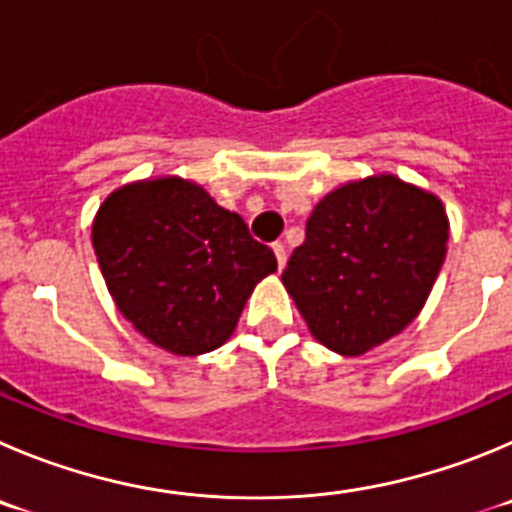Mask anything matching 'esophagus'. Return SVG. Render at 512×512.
Listing matches in <instances>:
<instances>
[{
    "instance_id": "obj_1",
    "label": "esophagus",
    "mask_w": 512,
    "mask_h": 512,
    "mask_svg": "<svg viewBox=\"0 0 512 512\" xmlns=\"http://www.w3.org/2000/svg\"><path fill=\"white\" fill-rule=\"evenodd\" d=\"M272 252H275V257H278V267L283 270L285 260H288V252H285L283 242H275V245H272Z\"/></svg>"
}]
</instances>
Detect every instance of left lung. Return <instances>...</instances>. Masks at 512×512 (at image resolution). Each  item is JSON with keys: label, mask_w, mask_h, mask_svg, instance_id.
<instances>
[{"label": "left lung", "mask_w": 512, "mask_h": 512, "mask_svg": "<svg viewBox=\"0 0 512 512\" xmlns=\"http://www.w3.org/2000/svg\"><path fill=\"white\" fill-rule=\"evenodd\" d=\"M450 240L432 191L394 174L348 181L315 204L283 285L315 341L361 356L427 303Z\"/></svg>", "instance_id": "obj_1"}]
</instances>
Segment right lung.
<instances>
[{"label": "right lung", "mask_w": 512, "mask_h": 512, "mask_svg": "<svg viewBox=\"0 0 512 512\" xmlns=\"http://www.w3.org/2000/svg\"><path fill=\"white\" fill-rule=\"evenodd\" d=\"M93 247L123 318L174 356L222 346L255 285L278 270L240 214L179 176L113 191L93 219Z\"/></svg>", "instance_id": "add662e5"}]
</instances>
